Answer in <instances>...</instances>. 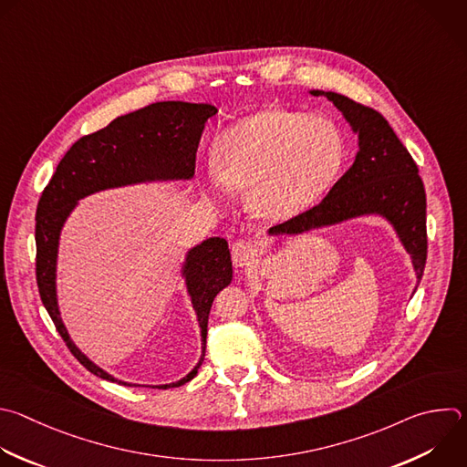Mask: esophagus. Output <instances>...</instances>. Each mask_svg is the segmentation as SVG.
Listing matches in <instances>:
<instances>
[{
    "mask_svg": "<svg viewBox=\"0 0 467 467\" xmlns=\"http://www.w3.org/2000/svg\"><path fill=\"white\" fill-rule=\"evenodd\" d=\"M233 262L234 265L238 267H247L251 265L254 260H258V245L253 244L251 240H245V238H240L233 244Z\"/></svg>",
    "mask_w": 467,
    "mask_h": 467,
    "instance_id": "esophagus-1",
    "label": "esophagus"
}]
</instances>
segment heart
Masks as SVG:
<instances>
[{
  "label": "heart",
  "mask_w": 467,
  "mask_h": 467,
  "mask_svg": "<svg viewBox=\"0 0 467 467\" xmlns=\"http://www.w3.org/2000/svg\"><path fill=\"white\" fill-rule=\"evenodd\" d=\"M343 160L345 140L332 120L267 108L216 139L209 185L216 196H225L227 185H249V207L262 218L280 220L317 200Z\"/></svg>",
  "instance_id": "b5f03b06"
}]
</instances>
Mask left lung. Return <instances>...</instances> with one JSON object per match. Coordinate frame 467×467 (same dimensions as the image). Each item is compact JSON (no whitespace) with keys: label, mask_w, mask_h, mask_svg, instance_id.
Wrapping results in <instances>:
<instances>
[{"label":"left lung","mask_w":467,"mask_h":467,"mask_svg":"<svg viewBox=\"0 0 467 467\" xmlns=\"http://www.w3.org/2000/svg\"><path fill=\"white\" fill-rule=\"evenodd\" d=\"M309 93L316 97L325 95L337 106L359 135V151L354 165L321 203L273 225L269 234H298L376 213L394 225L401 244L412 256L416 276L421 280L427 260V203L412 155L387 119L374 108L334 91L314 89Z\"/></svg>","instance_id":"1"}]
</instances>
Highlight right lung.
Here are the masks:
<instances>
[{"label": "right lung", "instance_id": "obj_1", "mask_svg": "<svg viewBox=\"0 0 467 467\" xmlns=\"http://www.w3.org/2000/svg\"><path fill=\"white\" fill-rule=\"evenodd\" d=\"M211 104L155 102L133 113L117 117L106 128L80 137L62 158L36 207V284L40 298L60 337L71 354L95 376L115 379L91 363L69 339L57 302V251L60 229L78 200L97 191L153 182L191 180L196 169V151L209 117L216 115ZM187 289L202 327L203 352L191 374L183 379L151 389H174L191 381L205 358L209 312L214 296L231 284L233 264L229 244L209 238L192 247L183 267Z\"/></svg>", "mask_w": 467, "mask_h": 467}]
</instances>
